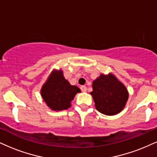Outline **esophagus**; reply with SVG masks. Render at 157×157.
Segmentation results:
<instances>
[{
  "label": "esophagus",
  "instance_id": "1",
  "mask_svg": "<svg viewBox=\"0 0 157 157\" xmlns=\"http://www.w3.org/2000/svg\"><path fill=\"white\" fill-rule=\"evenodd\" d=\"M80 89H81V90H82V92H86V86H82L80 87Z\"/></svg>",
  "mask_w": 157,
  "mask_h": 157
}]
</instances>
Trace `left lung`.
<instances>
[{
    "label": "left lung",
    "mask_w": 157,
    "mask_h": 157,
    "mask_svg": "<svg viewBox=\"0 0 157 157\" xmlns=\"http://www.w3.org/2000/svg\"><path fill=\"white\" fill-rule=\"evenodd\" d=\"M91 92L96 109L105 115L119 113L128 99L127 89L113 75H100L92 84Z\"/></svg>",
    "instance_id": "obj_1"
}]
</instances>
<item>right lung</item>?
<instances>
[{
  "instance_id": "right-lung-1",
  "label": "right lung",
  "mask_w": 157,
  "mask_h": 157,
  "mask_svg": "<svg viewBox=\"0 0 157 157\" xmlns=\"http://www.w3.org/2000/svg\"><path fill=\"white\" fill-rule=\"evenodd\" d=\"M81 90L76 86H72L64 78L61 71H53L40 91L44 101L55 111L66 110L71 106V102L77 92Z\"/></svg>"
}]
</instances>
